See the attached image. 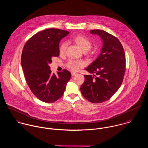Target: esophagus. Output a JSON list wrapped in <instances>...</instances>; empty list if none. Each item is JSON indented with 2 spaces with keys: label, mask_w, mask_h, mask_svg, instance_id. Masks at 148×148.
Segmentation results:
<instances>
[{
  "label": "esophagus",
  "mask_w": 148,
  "mask_h": 148,
  "mask_svg": "<svg viewBox=\"0 0 148 148\" xmlns=\"http://www.w3.org/2000/svg\"><path fill=\"white\" fill-rule=\"evenodd\" d=\"M76 74V73L75 72H71V75H72V76H75Z\"/></svg>",
  "instance_id": "34e87169"
}]
</instances>
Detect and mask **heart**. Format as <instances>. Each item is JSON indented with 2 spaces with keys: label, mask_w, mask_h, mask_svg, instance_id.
Here are the masks:
<instances>
[{
  "label": "heart",
  "mask_w": 148,
  "mask_h": 148,
  "mask_svg": "<svg viewBox=\"0 0 148 148\" xmlns=\"http://www.w3.org/2000/svg\"><path fill=\"white\" fill-rule=\"evenodd\" d=\"M73 40L77 45H79L84 52L88 51L92 47L91 42L83 35L77 36L73 38ZM67 46L68 43L66 42H62L59 48V53L61 55H63L65 53ZM84 65V64L83 62L75 60H70L67 64V66L73 71H77L79 68L83 66Z\"/></svg>",
  "instance_id": "1"
}]
</instances>
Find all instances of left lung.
Returning <instances> with one entry per match:
<instances>
[{"mask_svg":"<svg viewBox=\"0 0 148 148\" xmlns=\"http://www.w3.org/2000/svg\"><path fill=\"white\" fill-rule=\"evenodd\" d=\"M99 35L103 42L97 59L85 69L92 75H84L80 90L85 98L92 103H101L109 100L122 84L125 70V56L119 39L101 29L90 30Z\"/></svg>","mask_w":148,"mask_h":148,"instance_id":"8db88e82","label":"left lung"}]
</instances>
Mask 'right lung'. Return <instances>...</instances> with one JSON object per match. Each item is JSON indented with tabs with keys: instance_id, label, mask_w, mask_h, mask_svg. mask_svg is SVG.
I'll use <instances>...</instances> for the list:
<instances>
[{
	"instance_id": "1",
	"label": "right lung",
	"mask_w": 148,
	"mask_h": 148,
	"mask_svg": "<svg viewBox=\"0 0 148 148\" xmlns=\"http://www.w3.org/2000/svg\"><path fill=\"white\" fill-rule=\"evenodd\" d=\"M69 34L59 29L40 31L25 43L21 55V64L27 83L34 95L44 103H53L63 95L71 73L66 69L52 73L49 64L58 57L59 42Z\"/></svg>"
}]
</instances>
